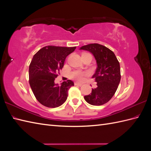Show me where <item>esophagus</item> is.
Masks as SVG:
<instances>
[{"instance_id":"obj_1","label":"esophagus","mask_w":151,"mask_h":151,"mask_svg":"<svg viewBox=\"0 0 151 151\" xmlns=\"http://www.w3.org/2000/svg\"><path fill=\"white\" fill-rule=\"evenodd\" d=\"M75 85L78 86H82V83H78V82H75Z\"/></svg>"}]
</instances>
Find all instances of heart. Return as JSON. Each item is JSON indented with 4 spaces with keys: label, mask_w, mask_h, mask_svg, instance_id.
<instances>
[{
    "label": "heart",
    "mask_w": 151,
    "mask_h": 151,
    "mask_svg": "<svg viewBox=\"0 0 151 151\" xmlns=\"http://www.w3.org/2000/svg\"><path fill=\"white\" fill-rule=\"evenodd\" d=\"M88 75H89V73L87 71H75L71 73V77L73 79L78 80V81H82L84 78V77L86 76H87Z\"/></svg>",
    "instance_id": "1"
}]
</instances>
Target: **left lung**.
Here are the masks:
<instances>
[{"label": "left lung", "instance_id": "obj_1", "mask_svg": "<svg viewBox=\"0 0 151 151\" xmlns=\"http://www.w3.org/2000/svg\"><path fill=\"white\" fill-rule=\"evenodd\" d=\"M80 50L91 52L97 64L95 73L92 76L97 82L96 87L92 89L91 93L84 96V99L93 106L106 104L114 96L120 83V63L114 52L102 45L91 44L82 46Z\"/></svg>", "mask_w": 151, "mask_h": 151}]
</instances>
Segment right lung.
Masks as SVG:
<instances>
[{"label": "right lung", "instance_id": "add662e5", "mask_svg": "<svg viewBox=\"0 0 151 151\" xmlns=\"http://www.w3.org/2000/svg\"><path fill=\"white\" fill-rule=\"evenodd\" d=\"M75 49L48 45L33 56L29 67V85L37 100L43 106L57 107L67 100L68 90L74 83L68 80L59 86L55 80L64 66L65 58Z\"/></svg>", "mask_w": 151, "mask_h": 151}]
</instances>
